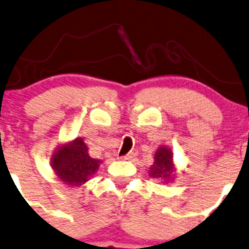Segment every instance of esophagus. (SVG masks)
<instances>
[{
  "label": "esophagus",
  "mask_w": 249,
  "mask_h": 249,
  "mask_svg": "<svg viewBox=\"0 0 249 249\" xmlns=\"http://www.w3.org/2000/svg\"><path fill=\"white\" fill-rule=\"evenodd\" d=\"M136 156H137V153H136V151H130L127 155L124 156V160H132V159H135Z\"/></svg>",
  "instance_id": "1"
}]
</instances>
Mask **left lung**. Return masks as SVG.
<instances>
[{
  "instance_id": "1",
  "label": "left lung",
  "mask_w": 249,
  "mask_h": 249,
  "mask_svg": "<svg viewBox=\"0 0 249 249\" xmlns=\"http://www.w3.org/2000/svg\"><path fill=\"white\" fill-rule=\"evenodd\" d=\"M173 160V151L169 146L161 145L154 155V163L149 168V177L162 184L174 181L178 171Z\"/></svg>"
}]
</instances>
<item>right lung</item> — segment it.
Returning <instances> with one entry per match:
<instances>
[{
  "label": "right lung",
  "mask_w": 249,
  "mask_h": 249,
  "mask_svg": "<svg viewBox=\"0 0 249 249\" xmlns=\"http://www.w3.org/2000/svg\"><path fill=\"white\" fill-rule=\"evenodd\" d=\"M50 163L62 184L68 187H80L93 178L103 160L90 158L85 141L77 137L57 145Z\"/></svg>",
  "instance_id": "add662e5"
}]
</instances>
